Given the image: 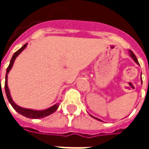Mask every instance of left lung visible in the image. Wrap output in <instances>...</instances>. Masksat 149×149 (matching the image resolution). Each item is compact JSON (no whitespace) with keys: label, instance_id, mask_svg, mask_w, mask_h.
Segmentation results:
<instances>
[{"label":"left lung","instance_id":"8db88e82","mask_svg":"<svg viewBox=\"0 0 149 149\" xmlns=\"http://www.w3.org/2000/svg\"><path fill=\"white\" fill-rule=\"evenodd\" d=\"M129 53H130V56H131L132 58V59H133V60H134V61L136 62V64H138V65H139V62H138L137 59H136V56H135L134 53H133V52H132L131 50H129ZM141 81H142V79H141ZM141 83H142V82H141ZM93 118H95V119H97V120H100V119L96 118V117H94V116H93ZM100 121H102V120H100Z\"/></svg>","mask_w":149,"mask_h":149}]
</instances>
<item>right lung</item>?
<instances>
[{"label": "right lung", "instance_id": "add662e5", "mask_svg": "<svg viewBox=\"0 0 149 149\" xmlns=\"http://www.w3.org/2000/svg\"><path fill=\"white\" fill-rule=\"evenodd\" d=\"M27 46V44H25L24 45L21 47V49L17 50V52H15L13 57H12L11 61H10V63H9V65L8 66L7 68V70H6V75H5V93H6V96H7V98H8V101L9 103L11 104V105L13 106V108L18 113H20L22 116H24L25 117H28V118H32V119H40V118H43V117H45L47 116H49L50 114H52L53 112H55L56 110L58 109L59 107V104H54L53 106L50 107L49 109L45 110H33V109H24V108H21V107L18 106L17 104L13 102V100H12V97L10 96V93H9V89H8V83H7V80H8V73L10 71V69L13 67V63H14L15 59L17 57V56L21 53L24 49L25 47ZM1 81V80H0Z\"/></svg>", "mask_w": 149, "mask_h": 149}]
</instances>
